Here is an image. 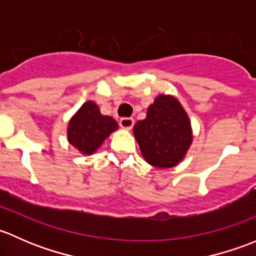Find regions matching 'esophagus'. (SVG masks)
Returning <instances> with one entry per match:
<instances>
[{"label": "esophagus", "mask_w": 256, "mask_h": 256, "mask_svg": "<svg viewBox=\"0 0 256 256\" xmlns=\"http://www.w3.org/2000/svg\"><path fill=\"white\" fill-rule=\"evenodd\" d=\"M134 122H135V121H134V118H120V126L122 128H125V130H130V128H132V126H134Z\"/></svg>", "instance_id": "1"}]
</instances>
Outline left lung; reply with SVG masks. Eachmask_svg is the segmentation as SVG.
<instances>
[{"mask_svg": "<svg viewBox=\"0 0 256 256\" xmlns=\"http://www.w3.org/2000/svg\"><path fill=\"white\" fill-rule=\"evenodd\" d=\"M134 135L147 164L160 168L180 164L192 144L190 118L180 102L170 95L156 98L146 118L134 126Z\"/></svg>", "mask_w": 256, "mask_h": 256, "instance_id": "obj_1", "label": "left lung"}]
</instances>
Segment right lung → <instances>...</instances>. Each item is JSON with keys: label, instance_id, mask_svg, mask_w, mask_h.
<instances>
[{"label": "right lung", "instance_id": "add662e5", "mask_svg": "<svg viewBox=\"0 0 256 256\" xmlns=\"http://www.w3.org/2000/svg\"><path fill=\"white\" fill-rule=\"evenodd\" d=\"M116 128L112 118L102 115L96 104L88 102L69 121L68 141L82 154H92Z\"/></svg>", "mask_w": 256, "mask_h": 256}]
</instances>
